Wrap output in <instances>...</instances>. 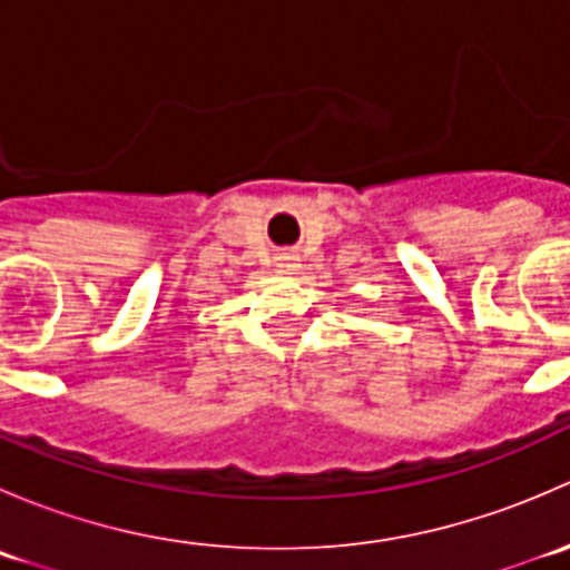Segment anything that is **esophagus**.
Segmentation results:
<instances>
[{"label":"esophagus","instance_id":"obj_1","mask_svg":"<svg viewBox=\"0 0 570 570\" xmlns=\"http://www.w3.org/2000/svg\"><path fill=\"white\" fill-rule=\"evenodd\" d=\"M275 267H278V273L286 275V278H292V275H301V256H297V253H281Z\"/></svg>","mask_w":570,"mask_h":570}]
</instances>
